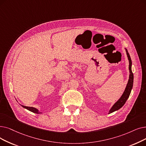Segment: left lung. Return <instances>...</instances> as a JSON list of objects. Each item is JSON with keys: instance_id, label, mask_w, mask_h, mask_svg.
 I'll return each instance as SVG.
<instances>
[{"instance_id": "obj_1", "label": "left lung", "mask_w": 146, "mask_h": 146, "mask_svg": "<svg viewBox=\"0 0 146 146\" xmlns=\"http://www.w3.org/2000/svg\"><path fill=\"white\" fill-rule=\"evenodd\" d=\"M126 55H127L128 56V59L129 60V80L128 82V84L126 85L125 90L122 94V96H121L118 101L116 103L114 104V105L112 106L110 110H109V114L111 113L114 111H115L116 110H118L120 109L121 107L125 104L126 103V100H128V98L129 97V95L131 94L132 88L133 86V82H134V74L132 73V70H131V66H132V61L130 57V55L128 52V50L126 49H125Z\"/></svg>"}]
</instances>
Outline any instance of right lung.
<instances>
[{"label": "right lung", "mask_w": 146, "mask_h": 146, "mask_svg": "<svg viewBox=\"0 0 146 146\" xmlns=\"http://www.w3.org/2000/svg\"><path fill=\"white\" fill-rule=\"evenodd\" d=\"M23 107H24V109H27L28 110L33 112V113H37V114H40V113H42L41 112H40L39 110H38L37 109L35 108V107H27V106H23V105H21Z\"/></svg>", "instance_id": "1"}]
</instances>
